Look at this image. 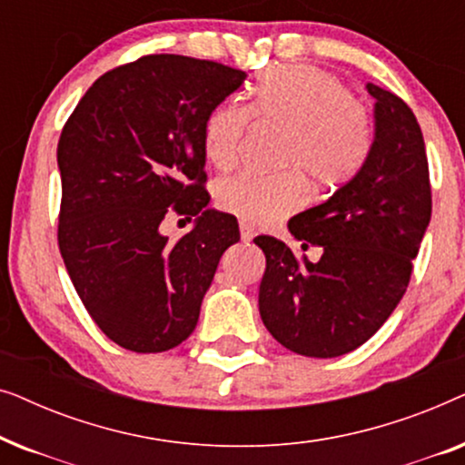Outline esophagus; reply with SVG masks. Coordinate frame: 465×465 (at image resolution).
Masks as SVG:
<instances>
[{
    "label": "esophagus",
    "mask_w": 465,
    "mask_h": 465,
    "mask_svg": "<svg viewBox=\"0 0 465 465\" xmlns=\"http://www.w3.org/2000/svg\"><path fill=\"white\" fill-rule=\"evenodd\" d=\"M241 239H243L245 243L253 239V228L250 224H245V222H241Z\"/></svg>",
    "instance_id": "obj_1"
}]
</instances>
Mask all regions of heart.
<instances>
[{"label": "heart", "mask_w": 465, "mask_h": 465, "mask_svg": "<svg viewBox=\"0 0 465 465\" xmlns=\"http://www.w3.org/2000/svg\"><path fill=\"white\" fill-rule=\"evenodd\" d=\"M250 116L285 133L275 175L239 173L215 186V205L252 226L271 224L304 203L303 175L317 190L351 182L371 152V123L334 74L313 65L272 67L256 80L247 107L220 104L203 124L215 169L237 163Z\"/></svg>", "instance_id": "b5f03b06"}]
</instances>
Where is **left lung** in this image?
Listing matches in <instances>:
<instances>
[{
    "label": "left lung",
    "instance_id": "obj_1",
    "mask_svg": "<svg viewBox=\"0 0 465 465\" xmlns=\"http://www.w3.org/2000/svg\"><path fill=\"white\" fill-rule=\"evenodd\" d=\"M374 97V142L358 175L322 205L290 220V232L322 247L296 260L283 241L256 237L266 256L260 317L290 351L336 358L371 339L409 288L431 218L425 143L415 114L398 94L366 84Z\"/></svg>",
    "mask_w": 465,
    "mask_h": 465
}]
</instances>
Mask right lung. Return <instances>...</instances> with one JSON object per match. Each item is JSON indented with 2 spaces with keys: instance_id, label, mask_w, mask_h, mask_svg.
Masks as SVG:
<instances>
[{
  "instance_id": "obj_1",
  "label": "right lung",
  "mask_w": 465,
  "mask_h": 465,
  "mask_svg": "<svg viewBox=\"0 0 465 465\" xmlns=\"http://www.w3.org/2000/svg\"><path fill=\"white\" fill-rule=\"evenodd\" d=\"M245 72L182 54H148L94 80L63 126L59 250L107 339L161 353L196 328L228 247L232 215L209 209L203 124ZM169 213L196 217L171 244Z\"/></svg>"
}]
</instances>
